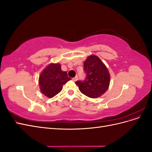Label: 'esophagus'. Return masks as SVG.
<instances>
[{"label": "esophagus", "mask_w": 152, "mask_h": 152, "mask_svg": "<svg viewBox=\"0 0 152 152\" xmlns=\"http://www.w3.org/2000/svg\"><path fill=\"white\" fill-rule=\"evenodd\" d=\"M72 80H73V81H74V82H76V81L78 80V77H75L74 78H73Z\"/></svg>", "instance_id": "1"}]
</instances>
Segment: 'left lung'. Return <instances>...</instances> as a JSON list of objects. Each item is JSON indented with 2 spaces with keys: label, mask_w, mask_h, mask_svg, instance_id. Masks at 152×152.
Returning <instances> with one entry per match:
<instances>
[{
  "label": "left lung",
  "mask_w": 152,
  "mask_h": 152,
  "mask_svg": "<svg viewBox=\"0 0 152 152\" xmlns=\"http://www.w3.org/2000/svg\"><path fill=\"white\" fill-rule=\"evenodd\" d=\"M84 69L86 80L75 82L80 91L91 98L102 96L110 86V75L107 67L98 56L92 54L84 61Z\"/></svg>",
  "instance_id": "obj_1"
}]
</instances>
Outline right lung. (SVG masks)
Returning a JSON list of instances; mask_svg holds the SVG:
<instances>
[{
    "instance_id": "right-lung-1",
    "label": "right lung",
    "mask_w": 152,
    "mask_h": 152,
    "mask_svg": "<svg viewBox=\"0 0 152 152\" xmlns=\"http://www.w3.org/2000/svg\"><path fill=\"white\" fill-rule=\"evenodd\" d=\"M59 63H50L40 73L39 78L40 90L49 98H53L63 89V86L71 80L66 72L61 70Z\"/></svg>"
}]
</instances>
